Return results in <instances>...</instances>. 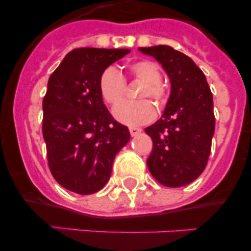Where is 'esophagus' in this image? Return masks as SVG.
<instances>
[{
	"mask_svg": "<svg viewBox=\"0 0 251 251\" xmlns=\"http://www.w3.org/2000/svg\"><path fill=\"white\" fill-rule=\"evenodd\" d=\"M129 132H130V136L136 137V136H138L139 133L142 132V129H141V128H137V127H130Z\"/></svg>",
	"mask_w": 251,
	"mask_h": 251,
	"instance_id": "obj_1",
	"label": "esophagus"
}]
</instances>
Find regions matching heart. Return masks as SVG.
I'll use <instances>...</instances> for the list:
<instances>
[{
	"instance_id": "b5f03b06",
	"label": "heart",
	"mask_w": 251,
	"mask_h": 251,
	"mask_svg": "<svg viewBox=\"0 0 251 251\" xmlns=\"http://www.w3.org/2000/svg\"><path fill=\"white\" fill-rule=\"evenodd\" d=\"M128 70L133 77L145 83L138 94L139 98L151 97L157 104L165 103L167 90L161 81V68L156 63L151 60H139L130 64ZM99 90L106 103L117 105L126 94V79L114 66H109L99 77ZM113 115L117 121L127 126H141L154 118L156 109L150 100L127 101L115 106Z\"/></svg>"
}]
</instances>
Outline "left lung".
Listing matches in <instances>:
<instances>
[{
  "label": "left lung",
  "instance_id": "obj_1",
  "mask_svg": "<svg viewBox=\"0 0 251 251\" xmlns=\"http://www.w3.org/2000/svg\"><path fill=\"white\" fill-rule=\"evenodd\" d=\"M138 50L161 64L171 83L165 112L145 129L153 142L148 170L163 186L182 187L194 182L207 165L215 132L211 90L194 60L174 48Z\"/></svg>",
  "mask_w": 251,
  "mask_h": 251
}]
</instances>
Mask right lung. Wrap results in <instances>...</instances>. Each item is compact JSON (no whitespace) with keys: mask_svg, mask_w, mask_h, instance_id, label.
Listing matches in <instances>:
<instances>
[{"mask_svg":"<svg viewBox=\"0 0 251 251\" xmlns=\"http://www.w3.org/2000/svg\"><path fill=\"white\" fill-rule=\"evenodd\" d=\"M129 52L75 49L49 77L43 136L51 174L69 191L90 195L101 190L115 154L129 142V130L113 119L99 90L101 73Z\"/></svg>","mask_w":251,"mask_h":251,"instance_id":"add662e5","label":"right lung"}]
</instances>
